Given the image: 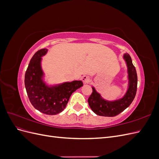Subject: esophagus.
I'll return each mask as SVG.
<instances>
[{"label": "esophagus", "instance_id": "34e87169", "mask_svg": "<svg viewBox=\"0 0 159 159\" xmlns=\"http://www.w3.org/2000/svg\"><path fill=\"white\" fill-rule=\"evenodd\" d=\"M82 81L84 84H88L90 82L91 78L89 75H84L82 77Z\"/></svg>", "mask_w": 159, "mask_h": 159}]
</instances>
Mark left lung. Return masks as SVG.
<instances>
[{
	"label": "left lung",
	"mask_w": 159,
	"mask_h": 159,
	"mask_svg": "<svg viewBox=\"0 0 159 159\" xmlns=\"http://www.w3.org/2000/svg\"><path fill=\"white\" fill-rule=\"evenodd\" d=\"M127 66L129 88L125 95L121 99L109 102L103 99L99 93L92 88L93 92L88 99V103L93 111L100 116L114 117L127 109L136 95L137 89V75L136 69L132 63L131 57L128 54L123 56Z\"/></svg>",
	"instance_id": "obj_1"
}]
</instances>
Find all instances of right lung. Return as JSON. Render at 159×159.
<instances>
[{
  "label": "right lung",
  "instance_id": "1",
  "mask_svg": "<svg viewBox=\"0 0 159 159\" xmlns=\"http://www.w3.org/2000/svg\"><path fill=\"white\" fill-rule=\"evenodd\" d=\"M46 48L37 51L30 60L25 73V84L28 97L33 107L46 115H56L63 111L72 93L83 86L81 81L65 82L48 87L42 80L41 60Z\"/></svg>",
  "mask_w": 159,
  "mask_h": 159
}]
</instances>
